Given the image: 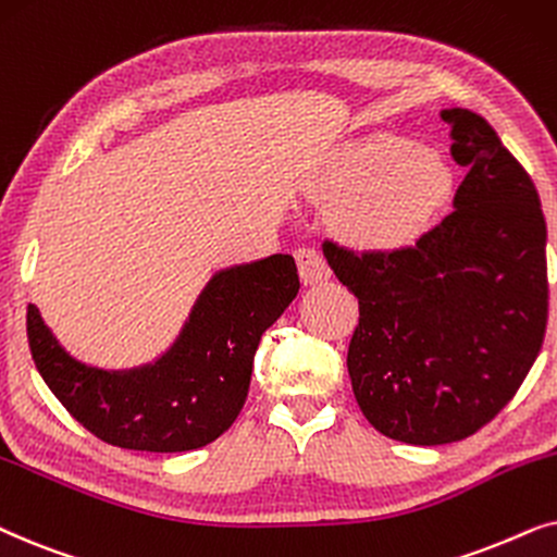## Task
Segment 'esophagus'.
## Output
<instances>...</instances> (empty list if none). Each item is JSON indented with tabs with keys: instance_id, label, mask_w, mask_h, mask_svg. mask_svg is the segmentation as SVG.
I'll list each match as a JSON object with an SVG mask.
<instances>
[{
	"instance_id": "1",
	"label": "esophagus",
	"mask_w": 557,
	"mask_h": 557,
	"mask_svg": "<svg viewBox=\"0 0 557 557\" xmlns=\"http://www.w3.org/2000/svg\"><path fill=\"white\" fill-rule=\"evenodd\" d=\"M295 262H298V272H300V280L306 285H318L323 283V280L331 277V270L329 264H325V259L318 255L315 249H298L295 251Z\"/></svg>"
}]
</instances>
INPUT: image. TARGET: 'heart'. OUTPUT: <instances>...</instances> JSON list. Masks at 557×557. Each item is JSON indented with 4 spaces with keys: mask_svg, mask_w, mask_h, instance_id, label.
I'll use <instances>...</instances> for the list:
<instances>
[{
    "mask_svg": "<svg viewBox=\"0 0 557 557\" xmlns=\"http://www.w3.org/2000/svg\"><path fill=\"white\" fill-rule=\"evenodd\" d=\"M450 190L446 160L428 147L374 132L338 147L310 177L308 193L333 206V224L346 244L395 251L425 232Z\"/></svg>",
    "mask_w": 557,
    "mask_h": 557,
    "instance_id": "obj_1",
    "label": "heart"
}]
</instances>
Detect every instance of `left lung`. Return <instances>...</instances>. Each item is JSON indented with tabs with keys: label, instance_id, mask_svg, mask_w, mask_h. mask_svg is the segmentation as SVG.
I'll list each match as a JSON object with an SVG mask.
<instances>
[{
	"label": "left lung",
	"instance_id": "obj_1",
	"mask_svg": "<svg viewBox=\"0 0 557 557\" xmlns=\"http://www.w3.org/2000/svg\"><path fill=\"white\" fill-rule=\"evenodd\" d=\"M469 173L454 211L412 247L354 255L325 242L359 298L348 376L392 441L443 446L486 425L520 389L547 323V226L535 183L469 109H443Z\"/></svg>",
	"mask_w": 557,
	"mask_h": 557
}]
</instances>
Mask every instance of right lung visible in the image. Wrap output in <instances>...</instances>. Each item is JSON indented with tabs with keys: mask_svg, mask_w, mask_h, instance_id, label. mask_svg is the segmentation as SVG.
Wrapping results in <instances>:
<instances>
[{
	"mask_svg": "<svg viewBox=\"0 0 557 557\" xmlns=\"http://www.w3.org/2000/svg\"><path fill=\"white\" fill-rule=\"evenodd\" d=\"M298 290L290 255L224 267L193 302L173 344L132 369L78 361L29 306V351L50 392L96 438L150 454L196 450L242 412L262 333Z\"/></svg>",
	"mask_w": 557,
	"mask_h": 557,
	"instance_id": "1",
	"label": "right lung"
}]
</instances>
